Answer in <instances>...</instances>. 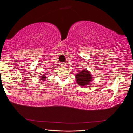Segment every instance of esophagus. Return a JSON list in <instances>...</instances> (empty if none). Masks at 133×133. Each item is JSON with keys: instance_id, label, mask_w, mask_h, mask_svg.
<instances>
[{"instance_id": "esophagus-1", "label": "esophagus", "mask_w": 133, "mask_h": 133, "mask_svg": "<svg viewBox=\"0 0 133 133\" xmlns=\"http://www.w3.org/2000/svg\"><path fill=\"white\" fill-rule=\"evenodd\" d=\"M61 65H62V66H65V64H64V63H62Z\"/></svg>"}]
</instances>
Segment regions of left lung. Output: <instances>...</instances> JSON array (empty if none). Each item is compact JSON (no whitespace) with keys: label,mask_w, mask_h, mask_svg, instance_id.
I'll list each match as a JSON object with an SVG mask.
<instances>
[{"label":"left lung","mask_w":133,"mask_h":133,"mask_svg":"<svg viewBox=\"0 0 133 133\" xmlns=\"http://www.w3.org/2000/svg\"><path fill=\"white\" fill-rule=\"evenodd\" d=\"M75 77L76 82L81 86H86L93 81V77L90 72L86 70H82L79 73L76 74Z\"/></svg>","instance_id":"obj_1"}]
</instances>
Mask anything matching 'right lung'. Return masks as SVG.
<instances>
[{
	"label": "right lung",
	"instance_id": "add662e5",
	"mask_svg": "<svg viewBox=\"0 0 133 133\" xmlns=\"http://www.w3.org/2000/svg\"><path fill=\"white\" fill-rule=\"evenodd\" d=\"M43 75H44V74H43ZM46 76L45 75H43L42 76H40V78H41V80L43 81H46Z\"/></svg>",
	"mask_w": 133,
	"mask_h": 133
}]
</instances>
